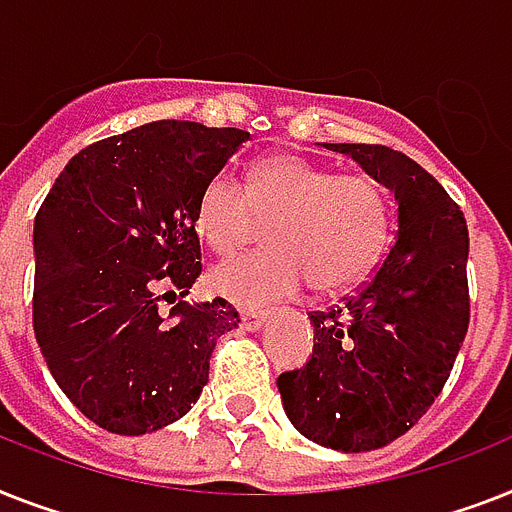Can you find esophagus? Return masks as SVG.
Wrapping results in <instances>:
<instances>
[{"instance_id":"1","label":"esophagus","mask_w":512,"mask_h":512,"mask_svg":"<svg viewBox=\"0 0 512 512\" xmlns=\"http://www.w3.org/2000/svg\"><path fill=\"white\" fill-rule=\"evenodd\" d=\"M265 321H268V313H257V310H242L239 315V326L244 331H257V328H263Z\"/></svg>"}]
</instances>
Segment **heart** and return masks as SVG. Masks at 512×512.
<instances>
[{
  "label": "heart",
  "instance_id": "heart-1",
  "mask_svg": "<svg viewBox=\"0 0 512 512\" xmlns=\"http://www.w3.org/2000/svg\"><path fill=\"white\" fill-rule=\"evenodd\" d=\"M268 226L270 249L215 268L210 284L239 305H268L310 281L318 292L357 284L389 239L384 189L363 173H334L299 155H270L249 170L247 186L218 173L199 194L197 231L218 255Z\"/></svg>",
  "mask_w": 512,
  "mask_h": 512
}]
</instances>
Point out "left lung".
I'll use <instances>...</instances> for the list:
<instances>
[{"mask_svg": "<svg viewBox=\"0 0 512 512\" xmlns=\"http://www.w3.org/2000/svg\"><path fill=\"white\" fill-rule=\"evenodd\" d=\"M397 199V236L344 305L310 313L313 357L278 376L294 429L368 452L413 429L450 378L471 321L468 226L431 173L381 144H331Z\"/></svg>", "mask_w": 512, "mask_h": 512, "instance_id": "8db88e82", "label": "left lung"}]
</instances>
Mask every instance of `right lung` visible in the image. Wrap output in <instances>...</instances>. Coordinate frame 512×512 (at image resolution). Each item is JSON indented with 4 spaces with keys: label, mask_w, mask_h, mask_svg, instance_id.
<instances>
[{
    "label": "right lung",
    "mask_w": 512,
    "mask_h": 512,
    "mask_svg": "<svg viewBox=\"0 0 512 512\" xmlns=\"http://www.w3.org/2000/svg\"><path fill=\"white\" fill-rule=\"evenodd\" d=\"M247 131L155 120L81 149L33 226V334L68 400L99 429L139 436L199 400L226 299L186 294L202 273L199 194ZM179 299H175V294ZM177 302L168 319L159 299Z\"/></svg>",
    "instance_id": "obj_1"
}]
</instances>
